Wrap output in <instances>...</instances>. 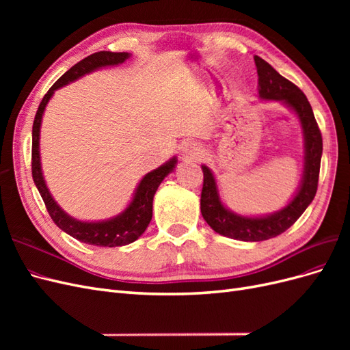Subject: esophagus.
<instances>
[{"instance_id":"1","label":"esophagus","mask_w":350,"mask_h":350,"mask_svg":"<svg viewBox=\"0 0 350 350\" xmlns=\"http://www.w3.org/2000/svg\"><path fill=\"white\" fill-rule=\"evenodd\" d=\"M181 156L183 159H185V161H197V159L201 156L200 146L194 142H187L181 149Z\"/></svg>"}]
</instances>
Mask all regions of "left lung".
<instances>
[{
  "mask_svg": "<svg viewBox=\"0 0 350 350\" xmlns=\"http://www.w3.org/2000/svg\"><path fill=\"white\" fill-rule=\"evenodd\" d=\"M254 61L258 74V98L261 100L280 102L298 116L304 137V171L298 189L284 207L269 215L243 216L225 206L219 194L215 174L206 165H201L204 175L200 200L203 219L219 235L245 242H258L278 237L301 217L315 197L323 154L321 133L305 94L262 58L256 55Z\"/></svg>",
  "mask_w": 350,
  "mask_h": 350,
  "instance_id": "8db88e82",
  "label": "left lung"
}]
</instances>
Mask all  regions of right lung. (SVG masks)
I'll return each mask as SVG.
<instances>
[{"label": "right lung", "instance_id": "obj_1", "mask_svg": "<svg viewBox=\"0 0 350 350\" xmlns=\"http://www.w3.org/2000/svg\"><path fill=\"white\" fill-rule=\"evenodd\" d=\"M131 57L130 52H109L100 51L96 54H92L88 58L81 59L76 66H72L66 74L55 81L48 93L42 99L35 121L33 130H31V175L38 188V191L44 200L48 208V213L54 224L64 230L70 237L76 238L80 242L89 243V245L98 247H122L139 239L144 230L149 226L152 215H153V197L157 191L159 185L162 184L165 176H167L176 166L178 159L172 156L167 162L161 165L153 171L147 172L137 185L135 191L130 204L126 206L120 215L105 220H79L70 216L67 211L62 210L59 204L49 193V188L45 183L44 172L40 165V152H39V140H40V125L46 105L54 96L55 90L67 86V84L81 79L86 74H90L99 68L120 66Z\"/></svg>", "mask_w": 350, "mask_h": 350}]
</instances>
